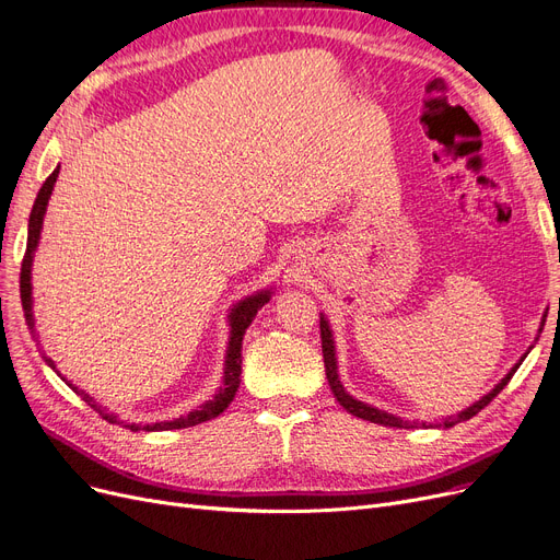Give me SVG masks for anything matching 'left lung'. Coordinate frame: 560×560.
<instances>
[{
	"label": "left lung",
	"instance_id": "8db88e82",
	"mask_svg": "<svg viewBox=\"0 0 560 560\" xmlns=\"http://www.w3.org/2000/svg\"><path fill=\"white\" fill-rule=\"evenodd\" d=\"M319 328H322V351H324V365H326V378H328V386H330V390H332V395H335V399L340 401V407H345L351 416H355V418H363V420H370V422H376V424H384V428H413V424H418V422H407V420H401V418H397V416H393V413H388V411H382V409H376V407H370V405H365V401H361V399H355V397H351L347 390H345V386L340 384V378H338V358H335V340H332V332H330V326H328V322H326V317L322 315L319 317ZM533 349V347H530ZM528 353V351H526ZM526 353L520 358V363H514V368L501 378V382L491 388L485 397H480L478 401H474L471 407L468 409H464V411H459L457 416H451V418H445L443 422H439V428L443 424V428H453V424H457V422H464V420H468V418H474L478 411H482L491 399H494L505 386H508V382L512 378V374L517 372V368L522 365V361L526 358ZM422 428H428V422H422ZM432 428V424H430Z\"/></svg>",
	"mask_w": 560,
	"mask_h": 560
}]
</instances>
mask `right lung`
<instances>
[{"label": "right lung", "mask_w": 560, "mask_h": 560, "mask_svg": "<svg viewBox=\"0 0 560 560\" xmlns=\"http://www.w3.org/2000/svg\"><path fill=\"white\" fill-rule=\"evenodd\" d=\"M59 176V167L46 178V184L40 186L38 195H36V202H34V209L30 213V232H27V250H25V259H22V268H20V299H22V307H25V317H27V324L34 328V319H32V261H34V253H36V245H38V238H40V230H43V215H46V209H48V199L52 195V188H55V182ZM271 289H261V292L253 294V296H245L243 301H238L232 312H230V347H228V355H225V376H222V386L220 390L213 395V399L205 401L202 407L192 409L190 413L182 416V418H174V420H167V422H153V424H126L128 430L138 432V430H147V432H161V430H182V428H192V424H199V422H207L215 416H220L222 411H225L230 407V401L234 399L236 390H238V384H241V345H243V335H245V328H248L257 315V310H261V305L268 303V299H271ZM46 363L55 370V361L48 355ZM89 407H92L94 411H98L107 422H119V418L115 413H107L101 405H96L94 397H89L84 390H78V386L69 384Z\"/></svg>", "instance_id": "obj_1"}]
</instances>
